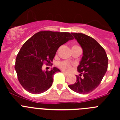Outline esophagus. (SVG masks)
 Returning a JSON list of instances; mask_svg holds the SVG:
<instances>
[{
    "mask_svg": "<svg viewBox=\"0 0 120 120\" xmlns=\"http://www.w3.org/2000/svg\"><path fill=\"white\" fill-rule=\"evenodd\" d=\"M62 73H63V74H64V75H65V76H68V74H67V73H65V72H64V71H62Z\"/></svg>",
    "mask_w": 120,
    "mask_h": 120,
    "instance_id": "obj_1",
    "label": "esophagus"
}]
</instances>
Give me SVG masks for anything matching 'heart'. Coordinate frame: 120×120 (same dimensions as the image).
<instances>
[{"label": "heart", "mask_w": 120, "mask_h": 120, "mask_svg": "<svg viewBox=\"0 0 120 120\" xmlns=\"http://www.w3.org/2000/svg\"><path fill=\"white\" fill-rule=\"evenodd\" d=\"M73 65V64L69 62V61H61V62H59L58 63V67L65 71H70Z\"/></svg>", "instance_id": "obj_1"}]
</instances>
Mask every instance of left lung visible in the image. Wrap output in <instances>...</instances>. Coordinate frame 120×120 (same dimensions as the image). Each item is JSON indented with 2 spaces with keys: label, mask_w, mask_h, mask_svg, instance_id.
I'll use <instances>...</instances> for the list:
<instances>
[{
  "label": "left lung",
  "mask_w": 120,
  "mask_h": 120,
  "mask_svg": "<svg viewBox=\"0 0 120 120\" xmlns=\"http://www.w3.org/2000/svg\"><path fill=\"white\" fill-rule=\"evenodd\" d=\"M71 34L82 48L83 56L77 67L79 76L68 86L76 93L88 94L101 82L108 69V58L105 49L94 38L80 33Z\"/></svg>",
  "instance_id": "obj_1"
}]
</instances>
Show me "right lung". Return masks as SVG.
<instances>
[{
  "label": "right lung",
  "instance_id": "obj_1",
  "mask_svg": "<svg viewBox=\"0 0 120 120\" xmlns=\"http://www.w3.org/2000/svg\"><path fill=\"white\" fill-rule=\"evenodd\" d=\"M73 39L68 32L40 31L24 43L17 56L15 69L24 90L37 94L46 91L52 86L54 74L61 71L56 67L44 71L43 65L50 64L58 48Z\"/></svg>",
  "mask_w": 120,
  "mask_h": 120
}]
</instances>
